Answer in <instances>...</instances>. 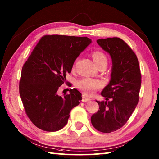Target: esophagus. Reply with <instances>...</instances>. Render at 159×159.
Masks as SVG:
<instances>
[{"instance_id":"34e87169","label":"esophagus","mask_w":159,"mask_h":159,"mask_svg":"<svg viewBox=\"0 0 159 159\" xmlns=\"http://www.w3.org/2000/svg\"><path fill=\"white\" fill-rule=\"evenodd\" d=\"M91 99L89 98L88 96H87L86 95H85V94H84V95L83 96V99H82L83 102H87V101H89Z\"/></svg>"}]
</instances>
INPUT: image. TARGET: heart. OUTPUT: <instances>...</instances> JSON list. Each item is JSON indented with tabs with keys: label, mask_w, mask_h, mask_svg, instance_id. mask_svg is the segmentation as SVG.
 <instances>
[{
	"label": "heart",
	"mask_w": 159,
	"mask_h": 159,
	"mask_svg": "<svg viewBox=\"0 0 159 159\" xmlns=\"http://www.w3.org/2000/svg\"><path fill=\"white\" fill-rule=\"evenodd\" d=\"M92 58L96 65L98 67L101 65H106L107 64V57L104 54L96 50L92 52ZM103 83L100 80L92 79L90 78H84V79L78 80L76 82V86L78 88L81 89L89 95H92L96 90L99 89L102 87Z\"/></svg>",
	"instance_id": "1"
}]
</instances>
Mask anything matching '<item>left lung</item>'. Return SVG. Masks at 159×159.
Instances as JSON below:
<instances>
[{
    "label": "left lung",
    "mask_w": 159,
    "mask_h": 159,
    "mask_svg": "<svg viewBox=\"0 0 159 159\" xmlns=\"http://www.w3.org/2000/svg\"><path fill=\"white\" fill-rule=\"evenodd\" d=\"M96 42L110 55L112 69L109 83L101 93L106 101H96L99 110L91 117V121L97 130L109 133L122 127L135 109L141 75L136 55L124 40L109 38Z\"/></svg>",
    "instance_id": "left-lung-1"
}]
</instances>
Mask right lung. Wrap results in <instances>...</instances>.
Returning <instances> with one entry per match:
<instances>
[{"instance_id": "right-lung-1", "label": "right lung", "mask_w": 159, "mask_h": 159, "mask_svg": "<svg viewBox=\"0 0 159 159\" xmlns=\"http://www.w3.org/2000/svg\"><path fill=\"white\" fill-rule=\"evenodd\" d=\"M91 43L87 37L45 35L24 64L20 95L26 115L39 129L61 130L67 123L71 110L80 104L82 94L75 88L63 96L57 92L77 57Z\"/></svg>"}]
</instances>
